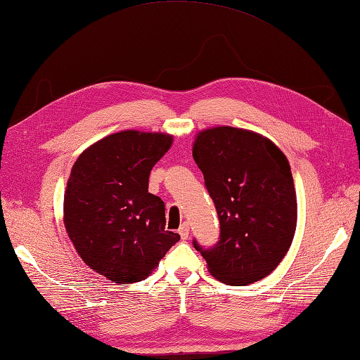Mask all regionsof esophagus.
<instances>
[{"mask_svg":"<svg viewBox=\"0 0 360 360\" xmlns=\"http://www.w3.org/2000/svg\"><path fill=\"white\" fill-rule=\"evenodd\" d=\"M179 234H180V237H181V240H188V237H189V226H188V223H183V225L180 226V229H179Z\"/></svg>","mask_w":360,"mask_h":360,"instance_id":"34e87169","label":"esophagus"}]
</instances>
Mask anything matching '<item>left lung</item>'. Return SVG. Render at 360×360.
<instances>
[{
    "label": "left lung",
    "instance_id": "1",
    "mask_svg": "<svg viewBox=\"0 0 360 360\" xmlns=\"http://www.w3.org/2000/svg\"><path fill=\"white\" fill-rule=\"evenodd\" d=\"M193 157L220 221L219 243L194 248L223 283L262 281L288 252L297 225L288 158L269 139L231 126L198 132Z\"/></svg>",
    "mask_w": 360,
    "mask_h": 360
}]
</instances>
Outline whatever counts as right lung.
<instances>
[{
	"label": "right lung",
	"mask_w": 360,
	"mask_h": 360,
	"mask_svg": "<svg viewBox=\"0 0 360 360\" xmlns=\"http://www.w3.org/2000/svg\"><path fill=\"white\" fill-rule=\"evenodd\" d=\"M172 135L127 129L94 143L72 166L65 226L79 257L114 283L145 281L180 236L166 231L165 203L149 174Z\"/></svg>",
	"instance_id": "obj_1"
}]
</instances>
